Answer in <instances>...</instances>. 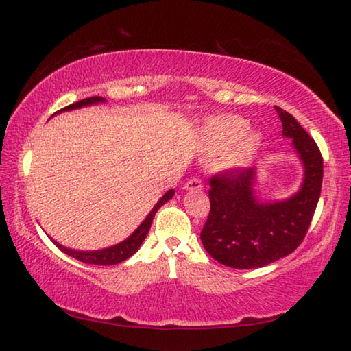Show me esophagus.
<instances>
[{
  "label": "esophagus",
  "instance_id": "1",
  "mask_svg": "<svg viewBox=\"0 0 351 351\" xmlns=\"http://www.w3.org/2000/svg\"><path fill=\"white\" fill-rule=\"evenodd\" d=\"M183 188H185L186 191H202V189H204V182L200 179H189Z\"/></svg>",
  "mask_w": 351,
  "mask_h": 351
}]
</instances>
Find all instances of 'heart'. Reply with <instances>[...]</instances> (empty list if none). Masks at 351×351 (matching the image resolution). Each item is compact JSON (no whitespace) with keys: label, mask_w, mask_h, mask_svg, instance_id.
<instances>
[{"label":"heart","mask_w":351,"mask_h":351,"mask_svg":"<svg viewBox=\"0 0 351 351\" xmlns=\"http://www.w3.org/2000/svg\"><path fill=\"white\" fill-rule=\"evenodd\" d=\"M199 147L208 160H219L220 168L237 171L253 162L262 147V134L250 129L248 120L239 115H216L199 129Z\"/></svg>","instance_id":"b5f03b06"}]
</instances>
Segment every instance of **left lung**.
<instances>
[{"mask_svg":"<svg viewBox=\"0 0 351 351\" xmlns=\"http://www.w3.org/2000/svg\"><path fill=\"white\" fill-rule=\"evenodd\" d=\"M276 110L282 135L291 138L304 166V179L291 197L263 202L257 195L253 168L213 177L211 210L200 239L208 254L226 267L261 268L291 254L304 241L316 211L324 176L321 151L291 114Z\"/></svg>","mask_w":351,"mask_h":351,"instance_id":"8db88e82","label":"left lung"}]
</instances>
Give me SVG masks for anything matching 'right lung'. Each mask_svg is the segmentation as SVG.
I'll return each mask as SVG.
<instances>
[{
	"instance_id": "add662e5",
	"label": "right lung",
	"mask_w": 351,
	"mask_h": 351,
	"mask_svg": "<svg viewBox=\"0 0 351 351\" xmlns=\"http://www.w3.org/2000/svg\"><path fill=\"white\" fill-rule=\"evenodd\" d=\"M98 103H106V98L103 97H89V98H83V100H80L73 104H69V106L63 108L58 112H55L53 115H57L60 112H69V110L73 109H80V108H84V106H92V104H98ZM172 195H174V189H169V191H166L163 194V197H160V200L157 202L156 205H154L152 210L147 214L146 219L143 220L138 225V228L135 230L131 236L126 237L125 241L112 245V247H108V248H101V250H94V251H80V250H72V248H67L63 247V245L58 243L57 241L52 242L57 245V247L63 251L64 254L73 257V259H77L83 263H94V265H115V263H120L123 261H126L131 257L132 254L137 253V250L140 248V245L143 243V241L147 236V231H149L151 225H152V219L156 216L157 211L160 210V206H163L166 202L172 199Z\"/></svg>"
}]
</instances>
